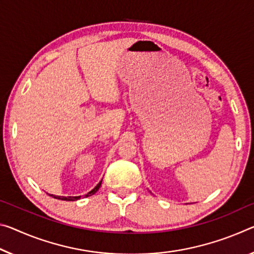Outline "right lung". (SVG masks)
Wrapping results in <instances>:
<instances>
[{
	"label": "right lung",
	"mask_w": 254,
	"mask_h": 254,
	"mask_svg": "<svg viewBox=\"0 0 254 254\" xmlns=\"http://www.w3.org/2000/svg\"><path fill=\"white\" fill-rule=\"evenodd\" d=\"M103 181V180H102ZM102 181H100V182L96 185V187L92 189L91 191H89L87 193L86 195H84V198H87V196H90V195H92V194H95L96 192H97L98 190H99V188H100V185H102ZM51 196H53V198H55V199H59V200H64V201H76V200H79L80 198H81V195H78V196H61V195H54V194H50Z\"/></svg>",
	"instance_id": "right-lung-1"
}]
</instances>
